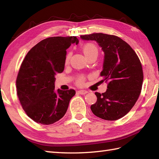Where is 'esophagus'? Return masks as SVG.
Instances as JSON below:
<instances>
[{"label": "esophagus", "instance_id": "obj_1", "mask_svg": "<svg viewBox=\"0 0 159 159\" xmlns=\"http://www.w3.org/2000/svg\"><path fill=\"white\" fill-rule=\"evenodd\" d=\"M78 93L80 94H86L87 93V91L86 90H79L78 91Z\"/></svg>", "mask_w": 159, "mask_h": 159}]
</instances>
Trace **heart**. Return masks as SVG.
<instances>
[{"label":"heart","mask_w":159,"mask_h":159,"mask_svg":"<svg viewBox=\"0 0 159 159\" xmlns=\"http://www.w3.org/2000/svg\"><path fill=\"white\" fill-rule=\"evenodd\" d=\"M83 51L84 55H85L86 57H88L90 55H93V54H96V55H98L97 47L92 43H87L86 44L84 45L83 47ZM70 57H71V53H69L66 58V63H67L69 61L70 59ZM84 82H85V78L83 76L79 77V79L77 80V83L79 84V85H83Z\"/></svg>","instance_id":"obj_1"}]
</instances>
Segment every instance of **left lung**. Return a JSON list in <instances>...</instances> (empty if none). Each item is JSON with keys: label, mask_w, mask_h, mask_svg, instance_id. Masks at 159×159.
Wrapping results in <instances>:
<instances>
[{"label": "left lung", "mask_w": 159, "mask_h": 159, "mask_svg": "<svg viewBox=\"0 0 159 159\" xmlns=\"http://www.w3.org/2000/svg\"><path fill=\"white\" fill-rule=\"evenodd\" d=\"M85 41H95L104 52L101 82H108L102 94L96 92L97 101L91 106L96 116L117 120L129 112L139 98L143 80L139 57L130 45L116 35L92 33L80 35Z\"/></svg>", "instance_id": "obj_1"}]
</instances>
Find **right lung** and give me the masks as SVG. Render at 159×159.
Listing matches in <instances>:
<instances>
[{"label": "right lung", "mask_w": 159, "mask_h": 159, "mask_svg": "<svg viewBox=\"0 0 159 159\" xmlns=\"http://www.w3.org/2000/svg\"><path fill=\"white\" fill-rule=\"evenodd\" d=\"M79 42L76 36L52 37L29 50L16 80L17 93L26 115L37 123L52 124L64 116L74 89H55V75L65 67L66 50Z\"/></svg>", "instance_id": "right-lung-1"}]
</instances>
